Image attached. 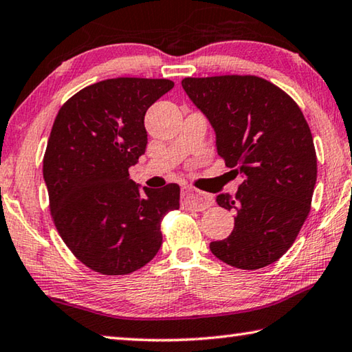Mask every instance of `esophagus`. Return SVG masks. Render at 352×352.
Here are the masks:
<instances>
[{
    "mask_svg": "<svg viewBox=\"0 0 352 352\" xmlns=\"http://www.w3.org/2000/svg\"><path fill=\"white\" fill-rule=\"evenodd\" d=\"M183 204L186 208L195 209V210H204L210 208L213 204V198L209 194H204V192H199L192 188H184L183 189Z\"/></svg>",
    "mask_w": 352,
    "mask_h": 352,
    "instance_id": "esophagus-1",
    "label": "esophagus"
}]
</instances>
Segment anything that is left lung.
<instances>
[{"label":"left lung","mask_w":352,"mask_h":352,"mask_svg":"<svg viewBox=\"0 0 352 352\" xmlns=\"http://www.w3.org/2000/svg\"><path fill=\"white\" fill-rule=\"evenodd\" d=\"M182 85L215 131L218 155L244 178L235 197L217 195L221 208L235 212V227L210 243V252L244 270L273 264L305 223L318 178L304 114L290 96L256 76L186 78Z\"/></svg>","instance_id":"1"}]
</instances>
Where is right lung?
<instances>
[{"instance_id":"obj_1","label":"right lung","mask_w":352,"mask_h":352,"mask_svg":"<svg viewBox=\"0 0 352 352\" xmlns=\"http://www.w3.org/2000/svg\"><path fill=\"white\" fill-rule=\"evenodd\" d=\"M174 88L168 79L117 78L68 99L54 119L44 182L60 238L102 274L139 270L160 250V223L180 208V186L140 188L128 169L144 154V114Z\"/></svg>"}]
</instances>
